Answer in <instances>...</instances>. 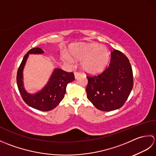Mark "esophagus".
Segmentation results:
<instances>
[{
    "label": "esophagus",
    "mask_w": 156,
    "mask_h": 156,
    "mask_svg": "<svg viewBox=\"0 0 156 156\" xmlns=\"http://www.w3.org/2000/svg\"><path fill=\"white\" fill-rule=\"evenodd\" d=\"M82 74H80V72H74V77H75V78L76 79V78H78L79 76H80Z\"/></svg>",
    "instance_id": "34e87169"
}]
</instances>
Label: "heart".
<instances>
[{"mask_svg":"<svg viewBox=\"0 0 156 156\" xmlns=\"http://www.w3.org/2000/svg\"><path fill=\"white\" fill-rule=\"evenodd\" d=\"M69 53L73 58L81 61V67L84 71L91 74L103 71L111 59L108 49L96 44H74L69 48ZM70 56L64 52L62 54V59L66 64L72 65L74 61Z\"/></svg>","mask_w":156,"mask_h":156,"instance_id":"heart-1","label":"heart"}]
</instances>
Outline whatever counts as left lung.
Returning <instances> with one entry per match:
<instances>
[{
    "label": "left lung",
    "instance_id": "1",
    "mask_svg": "<svg viewBox=\"0 0 156 156\" xmlns=\"http://www.w3.org/2000/svg\"><path fill=\"white\" fill-rule=\"evenodd\" d=\"M111 54L107 69L99 75L87 76V98L96 108L102 111L121 108L133 86V71L128 58L117 49Z\"/></svg>",
    "mask_w": 156,
    "mask_h": 156
}]
</instances>
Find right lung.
<instances>
[{
	"label": "right lung",
	"instance_id": "obj_1",
	"mask_svg": "<svg viewBox=\"0 0 156 156\" xmlns=\"http://www.w3.org/2000/svg\"><path fill=\"white\" fill-rule=\"evenodd\" d=\"M44 51L39 48L30 49L21 63L16 75L19 90L23 101L29 107L41 111H49L55 108L64 98L67 84L74 80L72 72H67L60 68H55L48 83L41 90L31 94L25 90L23 84V69L29 54H42Z\"/></svg>",
	"mask_w": 156,
	"mask_h": 156
}]
</instances>
